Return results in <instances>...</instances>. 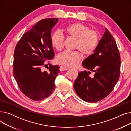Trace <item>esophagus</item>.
I'll return each instance as SVG.
<instances>
[{"mask_svg":"<svg viewBox=\"0 0 131 131\" xmlns=\"http://www.w3.org/2000/svg\"><path fill=\"white\" fill-rule=\"evenodd\" d=\"M69 69V68L67 67H66V66H61L60 67V71H66V70H67Z\"/></svg>","mask_w":131,"mask_h":131,"instance_id":"obj_1","label":"esophagus"}]
</instances>
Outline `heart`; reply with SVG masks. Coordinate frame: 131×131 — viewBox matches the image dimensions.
Here are the masks:
<instances>
[{
	"label": "heart",
	"instance_id": "1",
	"mask_svg": "<svg viewBox=\"0 0 131 131\" xmlns=\"http://www.w3.org/2000/svg\"><path fill=\"white\" fill-rule=\"evenodd\" d=\"M64 32L68 37L76 39L75 47L85 56L91 54L97 48L99 40L98 33L90 30L89 27L83 24L74 23L66 26ZM64 39L61 33L54 32L51 36V43L55 49L60 51L64 47ZM82 60L78 51H65L58 54L56 61L59 64L68 67L77 66Z\"/></svg>",
	"mask_w": 131,
	"mask_h": 131
}]
</instances>
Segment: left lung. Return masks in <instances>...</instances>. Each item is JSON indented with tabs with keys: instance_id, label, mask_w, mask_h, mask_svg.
I'll return each mask as SVG.
<instances>
[{
	"instance_id": "8db88e82",
	"label": "left lung",
	"mask_w": 131,
	"mask_h": 131,
	"mask_svg": "<svg viewBox=\"0 0 131 131\" xmlns=\"http://www.w3.org/2000/svg\"><path fill=\"white\" fill-rule=\"evenodd\" d=\"M83 66L89 70L79 73L74 83L79 97L88 102L104 99L113 91L120 75L121 57L115 40L106 29L93 53L84 59ZM95 72L94 77L88 74Z\"/></svg>"
}]
</instances>
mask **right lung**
Masks as SVG:
<instances>
[{
	"instance_id": "add662e5",
	"label": "right lung",
	"mask_w": 131,
	"mask_h": 131,
	"mask_svg": "<svg viewBox=\"0 0 131 131\" xmlns=\"http://www.w3.org/2000/svg\"><path fill=\"white\" fill-rule=\"evenodd\" d=\"M58 18L40 20L26 32L17 43L14 53L13 75L20 91L30 99H45L54 90V81L59 72L58 65H50L43 71L46 59L54 57L51 43V30Z\"/></svg>"
}]
</instances>
